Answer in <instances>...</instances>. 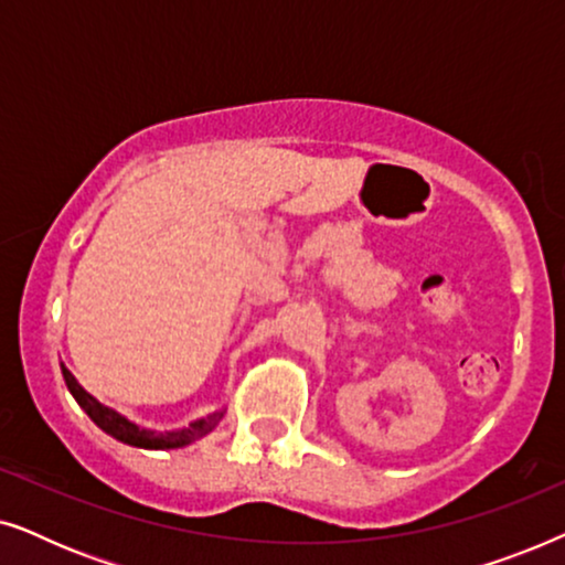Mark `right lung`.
Returning <instances> with one entry per match:
<instances>
[{
	"instance_id": "1",
	"label": "right lung",
	"mask_w": 565,
	"mask_h": 565,
	"mask_svg": "<svg viewBox=\"0 0 565 565\" xmlns=\"http://www.w3.org/2000/svg\"><path fill=\"white\" fill-rule=\"evenodd\" d=\"M61 373H64V381L68 385V391H72V396L76 398V404H79L84 412L89 414V419L95 422L99 429L107 431V435L115 437V439H120V443L134 445V447H143V450H174V447L190 445L192 439L205 437L207 431H213L215 424L223 419V412H215L211 416H205V419L192 422L190 427L177 429V431L141 429V427H136L134 422H128L126 416H120L118 412H113V408L99 404L97 398H92L89 393L84 391L79 383H76V377L68 373L66 367H61Z\"/></svg>"
}]
</instances>
